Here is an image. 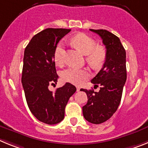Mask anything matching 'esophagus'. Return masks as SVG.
I'll return each mask as SVG.
<instances>
[{
	"label": "esophagus",
	"instance_id": "34e87169",
	"mask_svg": "<svg viewBox=\"0 0 148 148\" xmlns=\"http://www.w3.org/2000/svg\"><path fill=\"white\" fill-rule=\"evenodd\" d=\"M80 87H76V90H77V92H78V91H80Z\"/></svg>",
	"mask_w": 148,
	"mask_h": 148
}]
</instances>
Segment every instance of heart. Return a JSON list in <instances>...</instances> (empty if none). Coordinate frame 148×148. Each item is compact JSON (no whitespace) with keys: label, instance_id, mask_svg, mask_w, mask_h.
<instances>
[{"label":"heart","instance_id":"b5f03b06","mask_svg":"<svg viewBox=\"0 0 148 148\" xmlns=\"http://www.w3.org/2000/svg\"><path fill=\"white\" fill-rule=\"evenodd\" d=\"M70 41L72 45L87 56V61L91 66L94 68H99L102 66L106 59V50L102 47L97 46V43L92 38L84 33H80L73 36ZM64 55V44L63 42H60L53 54V58L56 64H63ZM89 77L90 73L87 70L75 67H68L61 73V78L64 82L76 85L81 84Z\"/></svg>","mask_w":148,"mask_h":148}]
</instances>
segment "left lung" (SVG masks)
Wrapping results in <instances>:
<instances>
[{"instance_id":"1","label":"left lung","mask_w":148,"mask_h":148,"mask_svg":"<svg viewBox=\"0 0 148 148\" xmlns=\"http://www.w3.org/2000/svg\"><path fill=\"white\" fill-rule=\"evenodd\" d=\"M102 39L106 47L103 67L91 82L101 86L99 92L81 89L87 95V103L82 108L83 116L92 124H101L115 113L121 101L123 87L127 79L126 52L120 39L105 29H91Z\"/></svg>"}]
</instances>
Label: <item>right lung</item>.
Listing matches in <instances>:
<instances>
[{"label":"right lung","instance_id":"obj_1","mask_svg":"<svg viewBox=\"0 0 148 148\" xmlns=\"http://www.w3.org/2000/svg\"><path fill=\"white\" fill-rule=\"evenodd\" d=\"M70 30L46 29L34 35L24 50L21 82L26 100L35 118L47 125H56L64 119L65 107L76 91L70 83L55 92L48 89L58 78L54 51L59 40Z\"/></svg>","mask_w":148,"mask_h":148}]
</instances>
